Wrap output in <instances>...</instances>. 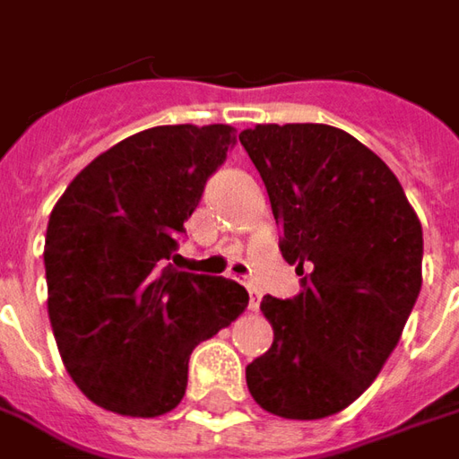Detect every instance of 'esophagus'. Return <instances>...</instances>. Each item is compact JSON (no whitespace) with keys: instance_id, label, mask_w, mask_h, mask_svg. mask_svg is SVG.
Wrapping results in <instances>:
<instances>
[{"instance_id":"esophagus-1","label":"esophagus","mask_w":459,"mask_h":459,"mask_svg":"<svg viewBox=\"0 0 459 459\" xmlns=\"http://www.w3.org/2000/svg\"><path fill=\"white\" fill-rule=\"evenodd\" d=\"M247 292H249V307L252 309L260 307V290H257L255 284H247Z\"/></svg>"}]
</instances>
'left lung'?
<instances>
[{"label":"left lung","instance_id":"1","mask_svg":"<svg viewBox=\"0 0 459 459\" xmlns=\"http://www.w3.org/2000/svg\"><path fill=\"white\" fill-rule=\"evenodd\" d=\"M302 277L292 299L262 297L272 347L247 365L255 403L287 420L352 404L400 342L422 287V224L393 169L344 129L239 132Z\"/></svg>","mask_w":459,"mask_h":459}]
</instances>
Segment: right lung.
Instances as JSON below:
<instances>
[{"mask_svg": "<svg viewBox=\"0 0 459 459\" xmlns=\"http://www.w3.org/2000/svg\"><path fill=\"white\" fill-rule=\"evenodd\" d=\"M235 144L230 125H167L102 152L47 224V309L69 377L127 417L175 410L202 340L235 322L242 284L172 267L177 239Z\"/></svg>", "mask_w": 459, "mask_h": 459, "instance_id": "obj_1", "label": "right lung"}]
</instances>
